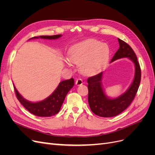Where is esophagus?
<instances>
[{"label": "esophagus", "instance_id": "1", "mask_svg": "<svg viewBox=\"0 0 155 155\" xmlns=\"http://www.w3.org/2000/svg\"><path fill=\"white\" fill-rule=\"evenodd\" d=\"M82 84H83V80H82L81 79L78 78V79H76V85H78V86L81 85Z\"/></svg>", "mask_w": 155, "mask_h": 155}]
</instances>
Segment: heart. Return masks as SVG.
<instances>
[{
  "label": "heart",
  "instance_id": "heart-1",
  "mask_svg": "<svg viewBox=\"0 0 155 155\" xmlns=\"http://www.w3.org/2000/svg\"><path fill=\"white\" fill-rule=\"evenodd\" d=\"M110 50L107 44L96 39H87L73 46L70 50L69 59L79 64V69L86 76L99 72L109 59ZM70 66L68 61H66Z\"/></svg>",
  "mask_w": 155,
  "mask_h": 155
}]
</instances>
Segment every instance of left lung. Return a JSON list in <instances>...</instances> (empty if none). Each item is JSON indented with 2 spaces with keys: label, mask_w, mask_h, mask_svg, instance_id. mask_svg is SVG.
<instances>
[{
  "label": "left lung",
  "mask_w": 155,
  "mask_h": 155,
  "mask_svg": "<svg viewBox=\"0 0 155 155\" xmlns=\"http://www.w3.org/2000/svg\"><path fill=\"white\" fill-rule=\"evenodd\" d=\"M118 40L120 48L113 56L110 63L121 58H129L133 62L135 67L134 77L129 88L120 96L110 98L105 94L102 85L101 80L104 72L88 78L87 79L89 106L95 114L104 118L118 115L130 105L137 94L141 80V69L137 55L127 43L120 39Z\"/></svg>",
  "instance_id": "8db88e82"
}]
</instances>
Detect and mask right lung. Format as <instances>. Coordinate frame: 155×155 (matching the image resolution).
<instances>
[{"label":"right lung","mask_w":155,"mask_h":155,"mask_svg":"<svg viewBox=\"0 0 155 155\" xmlns=\"http://www.w3.org/2000/svg\"><path fill=\"white\" fill-rule=\"evenodd\" d=\"M61 35H41L34 37L30 39H57L61 37ZM74 85L73 78L67 80L61 81L58 87L56 88L51 94L43 101L38 102H31L25 99L18 92L14 86L15 94L18 100L31 114L41 117H50L58 114L62 106L67 93Z\"/></svg>","instance_id":"1"}]
</instances>
